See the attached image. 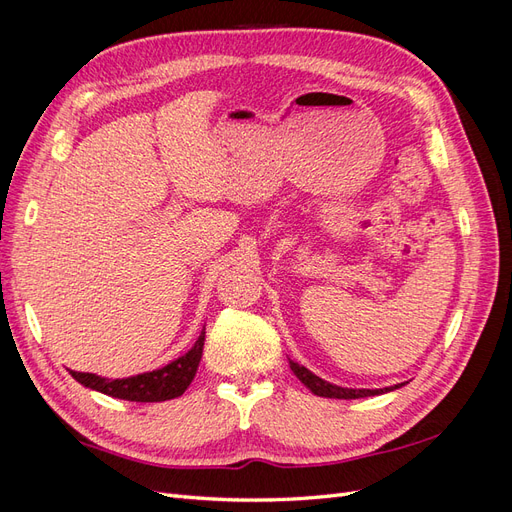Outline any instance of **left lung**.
I'll return each instance as SVG.
<instances>
[{
  "label": "left lung",
  "instance_id": "1",
  "mask_svg": "<svg viewBox=\"0 0 512 512\" xmlns=\"http://www.w3.org/2000/svg\"><path fill=\"white\" fill-rule=\"evenodd\" d=\"M290 369L294 371V376H297L309 391H312L314 395L318 397H331V399H359V397H371V395H380V393H386V391H393V389H399L401 384H395L391 386V389H344V386H337V384H331L327 380L318 378L316 374H312L307 367L299 365L290 361Z\"/></svg>",
  "mask_w": 512,
  "mask_h": 512
}]
</instances>
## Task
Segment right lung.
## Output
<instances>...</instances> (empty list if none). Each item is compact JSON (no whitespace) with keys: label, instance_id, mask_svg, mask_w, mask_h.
<instances>
[{"label":"right lung","instance_id":"right-lung-1","mask_svg":"<svg viewBox=\"0 0 512 512\" xmlns=\"http://www.w3.org/2000/svg\"><path fill=\"white\" fill-rule=\"evenodd\" d=\"M205 346V329L200 331L196 344L179 356L177 361L168 363L160 369L147 371V374H138L121 380H108L100 378L96 374H85V371H70L76 382H81L87 389L100 391L104 395H111L117 399H128V401H143V404H151V401H166L175 399L185 393V389L192 384L196 369L200 363V356H203Z\"/></svg>","mask_w":512,"mask_h":512}]
</instances>
